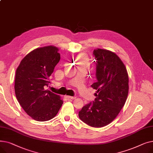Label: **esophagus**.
Returning <instances> with one entry per match:
<instances>
[{
    "instance_id": "obj_1",
    "label": "esophagus",
    "mask_w": 153,
    "mask_h": 153,
    "mask_svg": "<svg viewBox=\"0 0 153 153\" xmlns=\"http://www.w3.org/2000/svg\"><path fill=\"white\" fill-rule=\"evenodd\" d=\"M66 98L69 99H75L76 98V97H75V96H74V97H72V96H66Z\"/></svg>"
}]
</instances>
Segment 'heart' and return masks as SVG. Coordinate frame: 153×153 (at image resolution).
I'll return each mask as SVG.
<instances>
[{"mask_svg":"<svg viewBox=\"0 0 153 153\" xmlns=\"http://www.w3.org/2000/svg\"><path fill=\"white\" fill-rule=\"evenodd\" d=\"M77 62L79 64H89L87 58L84 55H80L77 58Z\"/></svg>","mask_w":153,"mask_h":153,"instance_id":"heart-1","label":"heart"}]
</instances>
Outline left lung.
<instances>
[{
    "instance_id": "left-lung-1",
    "label": "left lung",
    "mask_w": 153,
    "mask_h": 153,
    "mask_svg": "<svg viewBox=\"0 0 153 153\" xmlns=\"http://www.w3.org/2000/svg\"><path fill=\"white\" fill-rule=\"evenodd\" d=\"M97 81L91 87L97 90L94 101L79 111L83 122L100 128L111 123L124 106L128 94V76L123 62L114 53L94 50Z\"/></svg>"
}]
</instances>
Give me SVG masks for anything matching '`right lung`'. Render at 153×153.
<instances>
[{
    "mask_svg": "<svg viewBox=\"0 0 153 153\" xmlns=\"http://www.w3.org/2000/svg\"><path fill=\"white\" fill-rule=\"evenodd\" d=\"M58 50L53 46L36 48L22 60L16 71V97L26 113L36 121L52 119L63 103L59 95L46 89L60 60Z\"/></svg>",
    "mask_w": 153,
    "mask_h": 153,
    "instance_id": "1",
    "label": "right lung"
}]
</instances>
